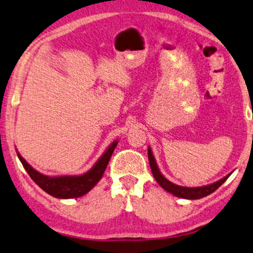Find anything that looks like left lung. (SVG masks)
<instances>
[{"instance_id": "1", "label": "left lung", "mask_w": 253, "mask_h": 253, "mask_svg": "<svg viewBox=\"0 0 253 253\" xmlns=\"http://www.w3.org/2000/svg\"><path fill=\"white\" fill-rule=\"evenodd\" d=\"M148 158H149V164H150V169L151 172H153L155 179L158 184L161 185L164 190L170 192L173 195L179 198H184V199H200V198L206 197V195L213 193L214 191H216L218 187L221 186L222 184L224 183L225 180L228 179V177H224L223 179L216 181V183L208 185V186H203V187H184V186H178L176 184H172L171 181H169L167 178H164L162 176V173L158 170V168L156 166V162H155V158L153 156V153H151L150 148L148 149Z\"/></svg>"}]
</instances>
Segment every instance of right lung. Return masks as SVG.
<instances>
[{"label": "right lung", "instance_id": "obj_1", "mask_svg": "<svg viewBox=\"0 0 253 253\" xmlns=\"http://www.w3.org/2000/svg\"><path fill=\"white\" fill-rule=\"evenodd\" d=\"M118 142L111 144L106 153L99 158L98 162L91 170L86 173L79 177H47L39 173L33 168L28 164L24 158L18 154L19 161L22 162L23 167L28 171L29 176L32 178L33 181L42 188L47 193L60 199H69V198H79L87 193L103 177L111 156H112L114 148L117 147Z\"/></svg>", "mask_w": 253, "mask_h": 253}]
</instances>
